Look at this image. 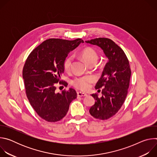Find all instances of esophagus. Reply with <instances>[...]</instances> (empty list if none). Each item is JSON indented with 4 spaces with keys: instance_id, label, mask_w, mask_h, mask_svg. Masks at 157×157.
<instances>
[{
    "instance_id": "obj_1",
    "label": "esophagus",
    "mask_w": 157,
    "mask_h": 157,
    "mask_svg": "<svg viewBox=\"0 0 157 157\" xmlns=\"http://www.w3.org/2000/svg\"><path fill=\"white\" fill-rule=\"evenodd\" d=\"M77 96L78 97H85V96H87V94H85V93H81V92H78L77 93Z\"/></svg>"
}]
</instances>
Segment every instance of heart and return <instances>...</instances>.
I'll return each mask as SVG.
<instances>
[{
  "mask_svg": "<svg viewBox=\"0 0 157 157\" xmlns=\"http://www.w3.org/2000/svg\"><path fill=\"white\" fill-rule=\"evenodd\" d=\"M80 56L86 63L89 65L91 63L96 64L98 59V55L97 52L91 47H86L80 52ZM73 58L71 56H68L63 61V66L65 71H69L71 68ZM94 81V79L91 76H84L76 77L71 80V85L79 90L86 91L90 87L92 83Z\"/></svg>",
  "mask_w": 157,
  "mask_h": 157,
  "instance_id": "heart-1",
  "label": "heart"
}]
</instances>
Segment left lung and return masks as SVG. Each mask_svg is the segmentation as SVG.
<instances>
[{
  "label": "left lung",
  "mask_w": 157,
  "mask_h": 157,
  "mask_svg": "<svg viewBox=\"0 0 157 157\" xmlns=\"http://www.w3.org/2000/svg\"><path fill=\"white\" fill-rule=\"evenodd\" d=\"M86 42L101 47L108 58L95 86L102 96L98 93L91 95L96 102L89 109L94 118L107 120L117 113L127 98L131 76L129 61L123 50L109 38H98Z\"/></svg>",
  "instance_id": "left-lung-1"
}]
</instances>
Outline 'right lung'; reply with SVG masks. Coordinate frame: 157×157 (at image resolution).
I'll use <instances>...</instances> for the list:
<instances>
[{
  "mask_svg": "<svg viewBox=\"0 0 157 157\" xmlns=\"http://www.w3.org/2000/svg\"><path fill=\"white\" fill-rule=\"evenodd\" d=\"M81 43L84 41L80 38H50L36 47L25 61L22 76L27 97L36 114L47 122L62 119L68 113L71 102L77 97L72 88L64 89L61 93L55 91L58 82L66 85V82L61 79L63 61Z\"/></svg>",
  "mask_w": 157,
  "mask_h": 157,
  "instance_id": "1",
  "label": "right lung"
}]
</instances>
